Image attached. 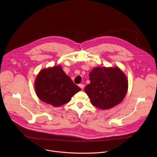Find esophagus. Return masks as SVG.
<instances>
[{"instance_id": "obj_1", "label": "esophagus", "mask_w": 157, "mask_h": 157, "mask_svg": "<svg viewBox=\"0 0 157 157\" xmlns=\"http://www.w3.org/2000/svg\"><path fill=\"white\" fill-rule=\"evenodd\" d=\"M79 86L81 89H83V88H84L85 85H84L83 84H79Z\"/></svg>"}]
</instances>
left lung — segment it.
Segmentation results:
<instances>
[{"label":"left lung","mask_w":157,"mask_h":157,"mask_svg":"<svg viewBox=\"0 0 157 157\" xmlns=\"http://www.w3.org/2000/svg\"><path fill=\"white\" fill-rule=\"evenodd\" d=\"M90 83L85 88L93 105L109 109L125 98L128 87L125 74L118 67H96L89 74Z\"/></svg>","instance_id":"1"}]
</instances>
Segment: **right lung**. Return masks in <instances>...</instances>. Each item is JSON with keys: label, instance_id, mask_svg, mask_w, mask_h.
I'll use <instances>...</instances> for the list:
<instances>
[{"label": "right lung", "instance_id": "add662e5", "mask_svg": "<svg viewBox=\"0 0 157 157\" xmlns=\"http://www.w3.org/2000/svg\"><path fill=\"white\" fill-rule=\"evenodd\" d=\"M34 88L40 101L54 107L68 103L81 90L64 72L61 65L41 69L35 79Z\"/></svg>", "mask_w": 157, "mask_h": 157}]
</instances>
